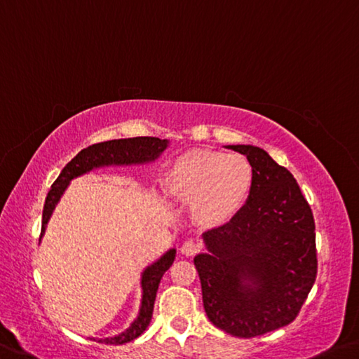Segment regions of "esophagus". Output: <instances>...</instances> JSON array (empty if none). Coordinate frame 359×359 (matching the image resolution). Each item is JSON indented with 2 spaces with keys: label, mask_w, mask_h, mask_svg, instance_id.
<instances>
[{
  "label": "esophagus",
  "mask_w": 359,
  "mask_h": 359,
  "mask_svg": "<svg viewBox=\"0 0 359 359\" xmlns=\"http://www.w3.org/2000/svg\"><path fill=\"white\" fill-rule=\"evenodd\" d=\"M198 251H200V244H196L195 241H185L180 248V252L187 255V257H191V255H195Z\"/></svg>",
  "instance_id": "esophagus-1"
}]
</instances>
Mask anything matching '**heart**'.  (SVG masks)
Instances as JSON below:
<instances>
[{"label": "heart", "instance_id": "b5f03b06", "mask_svg": "<svg viewBox=\"0 0 359 359\" xmlns=\"http://www.w3.org/2000/svg\"><path fill=\"white\" fill-rule=\"evenodd\" d=\"M163 189L172 201L190 204L196 224L219 229L246 206L254 189V168L243 155L189 150L169 164Z\"/></svg>", "mask_w": 359, "mask_h": 359}]
</instances>
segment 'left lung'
Segmentation results:
<instances>
[{
  "instance_id": "1",
  "label": "left lung",
  "mask_w": 359,
  "mask_h": 359,
  "mask_svg": "<svg viewBox=\"0 0 359 359\" xmlns=\"http://www.w3.org/2000/svg\"><path fill=\"white\" fill-rule=\"evenodd\" d=\"M249 159L254 189L235 219L203 233V304L214 326L255 337L287 326L316 280L315 220L294 175L254 145H226Z\"/></svg>"
}]
</instances>
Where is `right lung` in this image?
<instances>
[{
    "label": "right lung",
    "instance_id": "obj_1",
    "mask_svg": "<svg viewBox=\"0 0 359 359\" xmlns=\"http://www.w3.org/2000/svg\"><path fill=\"white\" fill-rule=\"evenodd\" d=\"M169 140L158 139V137H130V139H116L107 140L100 144H94L78 153L67 166L62 169L59 177L50 187V190L46 196L43 209V225H41V236L46 231V225L53 215L57 203L60 201L62 195L67 190L68 184L79 175L88 174L90 170L107 168V166H135V164H147L153 163L168 149ZM39 236V241H41ZM175 259V249H169L164 252L156 262L142 271L140 286H142V300L139 315L135 320L130 323V326L123 331L121 334L113 335V337L97 339L100 344L107 345H123L130 340L137 339L139 335L149 327L153 315V305H155L156 291L159 281L164 273L169 270ZM95 340V339H94Z\"/></svg>",
    "mask_w": 359,
    "mask_h": 359
}]
</instances>
